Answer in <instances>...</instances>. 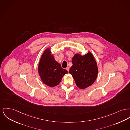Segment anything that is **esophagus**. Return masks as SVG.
<instances>
[{
    "label": "esophagus",
    "instance_id": "esophagus-1",
    "mask_svg": "<svg viewBox=\"0 0 130 130\" xmlns=\"http://www.w3.org/2000/svg\"><path fill=\"white\" fill-rule=\"evenodd\" d=\"M66 70H67V71H68V72H69V67H67V68H66Z\"/></svg>",
    "mask_w": 130,
    "mask_h": 130
}]
</instances>
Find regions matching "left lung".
Masks as SVG:
<instances>
[{"instance_id": "left-lung-1", "label": "left lung", "mask_w": 130, "mask_h": 130, "mask_svg": "<svg viewBox=\"0 0 130 130\" xmlns=\"http://www.w3.org/2000/svg\"><path fill=\"white\" fill-rule=\"evenodd\" d=\"M72 62L73 66L69 73L73 77L77 86L84 89L93 84L97 77L98 69L92 54L90 52L84 55L76 54Z\"/></svg>"}]
</instances>
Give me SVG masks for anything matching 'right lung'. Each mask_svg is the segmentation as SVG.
Segmentation results:
<instances>
[{
	"label": "right lung",
	"mask_w": 130,
	"mask_h": 130,
	"mask_svg": "<svg viewBox=\"0 0 130 130\" xmlns=\"http://www.w3.org/2000/svg\"><path fill=\"white\" fill-rule=\"evenodd\" d=\"M39 74L44 84L50 87H54L61 82L62 78L68 73L61 65L54 59L51 51L47 48L42 54L38 65Z\"/></svg>",
	"instance_id": "obj_1"
}]
</instances>
